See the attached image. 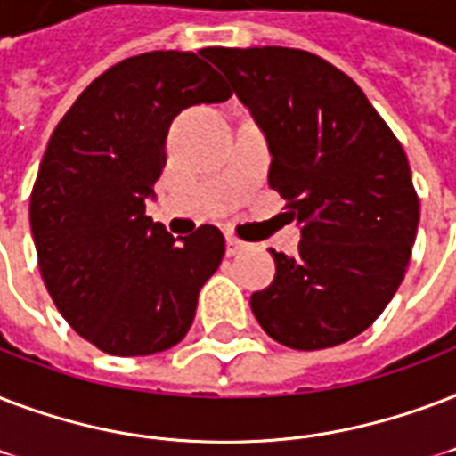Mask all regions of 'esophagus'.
I'll use <instances>...</instances> for the list:
<instances>
[{
    "instance_id": "1",
    "label": "esophagus",
    "mask_w": 456,
    "mask_h": 456,
    "mask_svg": "<svg viewBox=\"0 0 456 456\" xmlns=\"http://www.w3.org/2000/svg\"><path fill=\"white\" fill-rule=\"evenodd\" d=\"M245 247H247V242L238 240L235 235H228V238H225V254H228V256H235V254L242 252Z\"/></svg>"
}]
</instances>
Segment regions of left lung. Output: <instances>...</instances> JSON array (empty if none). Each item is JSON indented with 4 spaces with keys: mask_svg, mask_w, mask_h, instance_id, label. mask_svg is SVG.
Listing matches in <instances>:
<instances>
[{
    "mask_svg": "<svg viewBox=\"0 0 456 456\" xmlns=\"http://www.w3.org/2000/svg\"><path fill=\"white\" fill-rule=\"evenodd\" d=\"M207 56L268 140V185L302 224L295 256L252 312L290 349H326L379 319L407 273L419 195L407 154L362 87L326 59L290 47H211Z\"/></svg>",
    "mask_w": 456,
    "mask_h": 456,
    "instance_id": "obj_1",
    "label": "left lung"
}]
</instances>
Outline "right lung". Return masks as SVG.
<instances>
[{"label": "right lung", "mask_w": 456, "mask_h": 456, "mask_svg": "<svg viewBox=\"0 0 456 456\" xmlns=\"http://www.w3.org/2000/svg\"><path fill=\"white\" fill-rule=\"evenodd\" d=\"M192 52H147L85 87L49 137L30 192V231L49 297L114 356H147L188 335L225 240L200 225L175 240L147 211L173 116L231 97Z\"/></svg>", "instance_id": "obj_1"}]
</instances>
